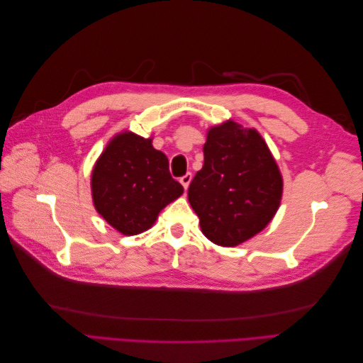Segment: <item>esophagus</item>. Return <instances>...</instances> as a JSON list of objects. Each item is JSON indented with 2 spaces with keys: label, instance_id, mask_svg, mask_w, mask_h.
Returning <instances> with one entry per match:
<instances>
[{
  "label": "esophagus",
  "instance_id": "1",
  "mask_svg": "<svg viewBox=\"0 0 363 363\" xmlns=\"http://www.w3.org/2000/svg\"><path fill=\"white\" fill-rule=\"evenodd\" d=\"M191 180H192V174H191V172L184 174L183 177L180 179V183H182V186H183L184 189H188V188H189V183H191Z\"/></svg>",
  "mask_w": 363,
  "mask_h": 363
}]
</instances>
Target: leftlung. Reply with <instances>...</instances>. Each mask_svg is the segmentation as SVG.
Wrapping results in <instances>:
<instances>
[{
    "label": "left lung",
    "mask_w": 363,
    "mask_h": 363,
    "mask_svg": "<svg viewBox=\"0 0 363 363\" xmlns=\"http://www.w3.org/2000/svg\"><path fill=\"white\" fill-rule=\"evenodd\" d=\"M203 152V168L189 184V203L208 240L236 247L260 233L277 213L281 172L259 131L233 119L207 130Z\"/></svg>",
    "instance_id": "8db88e82"
}]
</instances>
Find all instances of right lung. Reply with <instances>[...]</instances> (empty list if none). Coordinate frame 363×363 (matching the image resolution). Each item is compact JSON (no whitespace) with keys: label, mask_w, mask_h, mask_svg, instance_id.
I'll use <instances>...</instances> for the list:
<instances>
[{"label":"right lung","mask_w":363,"mask_h":363,"mask_svg":"<svg viewBox=\"0 0 363 363\" xmlns=\"http://www.w3.org/2000/svg\"><path fill=\"white\" fill-rule=\"evenodd\" d=\"M95 211L116 232L139 235L155 225L162 208L183 194L169 174L168 157L152 147V138L124 130L115 135L91 175Z\"/></svg>","instance_id":"obj_1"}]
</instances>
